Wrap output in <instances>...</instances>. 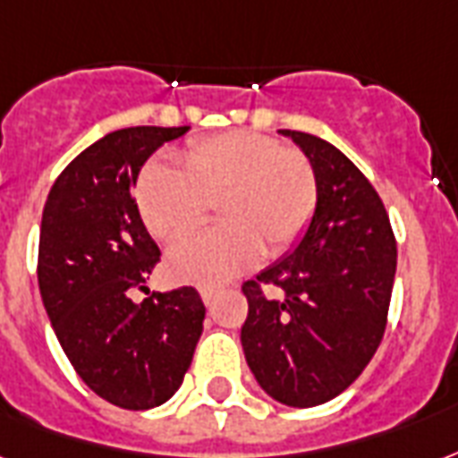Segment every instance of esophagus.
<instances>
[{"mask_svg": "<svg viewBox=\"0 0 458 458\" xmlns=\"http://www.w3.org/2000/svg\"><path fill=\"white\" fill-rule=\"evenodd\" d=\"M216 298L214 288H201V300H204V305H211Z\"/></svg>", "mask_w": 458, "mask_h": 458, "instance_id": "34e87169", "label": "esophagus"}]
</instances>
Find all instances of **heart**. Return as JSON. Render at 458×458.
<instances>
[{"instance_id": "heart-1", "label": "heart", "mask_w": 458, "mask_h": 458, "mask_svg": "<svg viewBox=\"0 0 458 458\" xmlns=\"http://www.w3.org/2000/svg\"><path fill=\"white\" fill-rule=\"evenodd\" d=\"M180 170L151 160L134 197L153 237L174 242L208 218L221 228L174 244L165 268L174 281L216 285L250 271L261 254L281 257L305 235L319 201L317 173L305 153L252 131L206 136L177 153Z\"/></svg>"}]
</instances>
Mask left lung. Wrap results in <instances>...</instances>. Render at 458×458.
Returning <instances> with one entry per match:
<instances>
[{
    "instance_id": "obj_1",
    "label": "left lung",
    "mask_w": 458,
    "mask_h": 458,
    "mask_svg": "<svg viewBox=\"0 0 458 458\" xmlns=\"http://www.w3.org/2000/svg\"><path fill=\"white\" fill-rule=\"evenodd\" d=\"M317 173L319 201L285 259L244 281L247 365L285 406L327 403L360 377L382 344L396 274V240L382 199L336 146L281 129ZM261 284L282 295L268 299Z\"/></svg>"
}]
</instances>
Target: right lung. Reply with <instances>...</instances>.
Masks as SVG:
<instances>
[{"instance_id": "add662e5", "label": "right lung", "mask_w": 458, "mask_h": 458, "mask_svg": "<svg viewBox=\"0 0 458 458\" xmlns=\"http://www.w3.org/2000/svg\"><path fill=\"white\" fill-rule=\"evenodd\" d=\"M187 127H127L98 139L52 184L40 223L38 285L62 351L100 399L160 406L190 369L206 307L191 285L129 293L160 261L131 187L156 148Z\"/></svg>"}]
</instances>
